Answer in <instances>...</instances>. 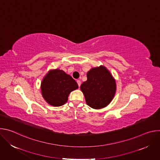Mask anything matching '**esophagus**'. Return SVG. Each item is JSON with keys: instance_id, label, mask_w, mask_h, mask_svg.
<instances>
[{"instance_id": "1", "label": "esophagus", "mask_w": 160, "mask_h": 160, "mask_svg": "<svg viewBox=\"0 0 160 160\" xmlns=\"http://www.w3.org/2000/svg\"><path fill=\"white\" fill-rule=\"evenodd\" d=\"M77 83H78V87H80V85H81V82H80V80H78L77 81Z\"/></svg>"}]
</instances>
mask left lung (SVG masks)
Segmentation results:
<instances>
[{"instance_id":"8db88e82","label":"left lung","mask_w":160,"mask_h":160,"mask_svg":"<svg viewBox=\"0 0 160 160\" xmlns=\"http://www.w3.org/2000/svg\"><path fill=\"white\" fill-rule=\"evenodd\" d=\"M87 80L83 82L80 86L87 104L94 109L106 107L115 96V80L102 66L92 68L87 73Z\"/></svg>"}]
</instances>
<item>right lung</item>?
I'll use <instances>...</instances> for the list:
<instances>
[{
    "mask_svg": "<svg viewBox=\"0 0 160 160\" xmlns=\"http://www.w3.org/2000/svg\"><path fill=\"white\" fill-rule=\"evenodd\" d=\"M78 87L77 83L71 76L60 70L51 71L41 83L43 98L54 106L64 104L70 93Z\"/></svg>",
    "mask_w": 160,
    "mask_h": 160,
    "instance_id": "right-lung-1",
    "label": "right lung"
}]
</instances>
